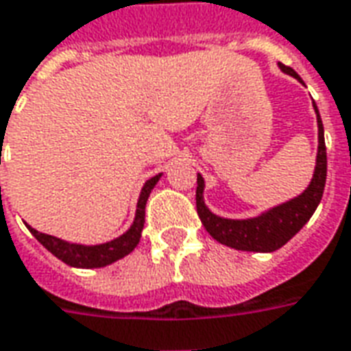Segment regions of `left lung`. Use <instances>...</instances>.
I'll return each instance as SVG.
<instances>
[{"mask_svg":"<svg viewBox=\"0 0 351 351\" xmlns=\"http://www.w3.org/2000/svg\"><path fill=\"white\" fill-rule=\"evenodd\" d=\"M279 70L287 75H293L295 80L302 83L300 75L279 62ZM313 110L317 116V156H315V169L308 188L300 195L276 205L271 209L264 210L258 217L252 218H224L215 215L205 205L203 192H205V180L197 173V190H195V207L205 230L209 232L213 239L218 243L232 247L235 251H252V252H274L281 249L283 245L293 239L302 226L312 218L317 209L325 180H327V148H325V134L321 123L319 110L313 102Z\"/></svg>","mask_w":351,"mask_h":351,"instance_id":"1","label":"left lung"}]
</instances>
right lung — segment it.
Returning a JSON list of instances; mask_svg holds the SVG:
<instances>
[{
    "instance_id": "right-lung-1",
    "label": "right lung",
    "mask_w": 351,
    "mask_h": 351,
    "mask_svg": "<svg viewBox=\"0 0 351 351\" xmlns=\"http://www.w3.org/2000/svg\"><path fill=\"white\" fill-rule=\"evenodd\" d=\"M161 178V173L156 176L148 178L144 186H142L141 195H138V201H136V213H134L133 224L129 226L127 232L112 239V241H106V243L99 245H83V243H72V241H64L60 237H55V235L41 234L36 228H32L30 224H26V228L30 230L32 235L38 239L39 243L43 245L49 252H53L58 261H62L68 266L72 268H104L108 264H114L119 258L127 256L129 252L134 251V247L138 245L142 235V228H144V215H146V201L150 197L154 186L159 182Z\"/></svg>"
}]
</instances>
